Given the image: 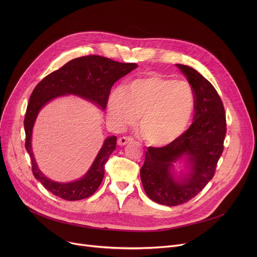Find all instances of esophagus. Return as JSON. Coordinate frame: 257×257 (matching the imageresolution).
Listing matches in <instances>:
<instances>
[{"label": "esophagus", "instance_id": "1", "mask_svg": "<svg viewBox=\"0 0 257 257\" xmlns=\"http://www.w3.org/2000/svg\"><path fill=\"white\" fill-rule=\"evenodd\" d=\"M131 141H133L132 137H130V136H123V137H120L118 139V144L122 146V145H126L128 142H131Z\"/></svg>", "mask_w": 257, "mask_h": 257}]
</instances>
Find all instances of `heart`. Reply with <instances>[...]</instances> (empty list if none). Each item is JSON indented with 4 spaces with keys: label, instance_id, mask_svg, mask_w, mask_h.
Listing matches in <instances>:
<instances>
[{
    "label": "heart",
    "instance_id": "obj_1",
    "mask_svg": "<svg viewBox=\"0 0 257 257\" xmlns=\"http://www.w3.org/2000/svg\"><path fill=\"white\" fill-rule=\"evenodd\" d=\"M194 106V92L188 82L151 74L109 95L107 118L116 127L124 128L140 117L139 128L146 142L164 146L186 131Z\"/></svg>",
    "mask_w": 257,
    "mask_h": 257
}]
</instances>
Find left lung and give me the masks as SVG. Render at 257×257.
<instances>
[{
	"mask_svg": "<svg viewBox=\"0 0 257 257\" xmlns=\"http://www.w3.org/2000/svg\"><path fill=\"white\" fill-rule=\"evenodd\" d=\"M187 77L195 98L193 123L176 140L163 148H150L140 169L145 193L160 204L176 206L195 197L212 179L224 151L227 133L223 101L212 84L195 69L177 64ZM187 156L192 172L176 181L172 163Z\"/></svg>",
	"mask_w": 257,
	"mask_h": 257,
	"instance_id": "left-lung-1",
	"label": "left lung"
}]
</instances>
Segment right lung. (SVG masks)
<instances>
[{"label":"right lung","mask_w":257,"mask_h":257,"mask_svg":"<svg viewBox=\"0 0 257 257\" xmlns=\"http://www.w3.org/2000/svg\"><path fill=\"white\" fill-rule=\"evenodd\" d=\"M135 68H137L135 63H120L96 55L83 56L71 60L52 72L33 89L24 118L25 149L31 160L33 176L54 195L69 201L80 200L92 195L103 179L104 165L116 150L117 137L111 136L104 140L91 168L82 179L71 183L52 181L39 170L31 150L32 128L41 108L53 98L75 94L104 109L114 83Z\"/></svg>","instance_id":"add662e5"}]
</instances>
